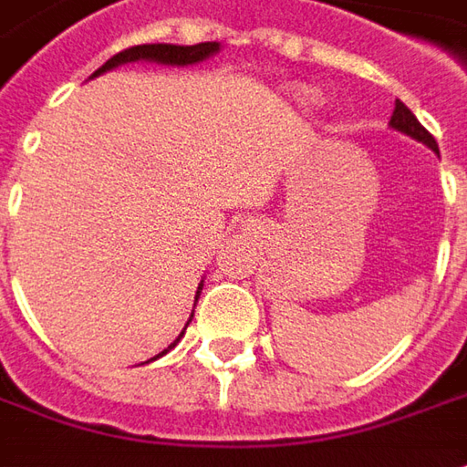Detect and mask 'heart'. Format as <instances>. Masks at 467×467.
<instances>
[{
    "label": "heart",
    "instance_id": "heart-1",
    "mask_svg": "<svg viewBox=\"0 0 467 467\" xmlns=\"http://www.w3.org/2000/svg\"><path fill=\"white\" fill-rule=\"evenodd\" d=\"M304 97H312V94H309V91H306V94H304Z\"/></svg>",
    "mask_w": 467,
    "mask_h": 467
}]
</instances>
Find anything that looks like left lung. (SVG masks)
<instances>
[{
	"instance_id": "8db88e82",
	"label": "left lung",
	"mask_w": 467,
	"mask_h": 467,
	"mask_svg": "<svg viewBox=\"0 0 467 467\" xmlns=\"http://www.w3.org/2000/svg\"><path fill=\"white\" fill-rule=\"evenodd\" d=\"M389 125L393 127V130H399V132H404V135H409V138H414V140L424 142L430 150H434V153L440 155V148H437V140H434L432 135L421 127V122L411 114V109H409L404 101L396 99V107H393V114H391V122Z\"/></svg>"
}]
</instances>
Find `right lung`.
I'll return each mask as SVG.
<instances>
[{
	"mask_svg": "<svg viewBox=\"0 0 467 467\" xmlns=\"http://www.w3.org/2000/svg\"><path fill=\"white\" fill-rule=\"evenodd\" d=\"M220 50V43H199V46H171V43H150V46H132L122 50V53H117L112 58L107 60L101 68H97L94 76L104 74V71H112L117 66H122V63H132V60H153V63H163V66H192V63H199V60H207L209 56H214ZM204 284H199V291H202ZM199 291H196V299H199ZM196 306V304H193ZM193 317V314H192ZM192 322V319H189ZM186 322V325H189ZM183 337V332H181L176 340L168 345L163 353H158L155 358H161V355H166L171 348H176V342ZM150 358V360H155Z\"/></svg>",
	"mask_w": 467,
	"mask_h": 467,
	"instance_id": "add662e5",
	"label": "right lung"
}]
</instances>
